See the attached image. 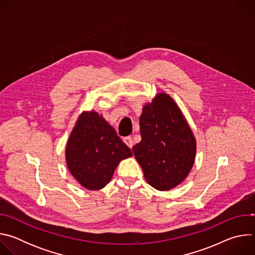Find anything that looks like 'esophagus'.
I'll use <instances>...</instances> for the list:
<instances>
[{
  "label": "esophagus",
  "mask_w": 255,
  "mask_h": 255,
  "mask_svg": "<svg viewBox=\"0 0 255 255\" xmlns=\"http://www.w3.org/2000/svg\"><path fill=\"white\" fill-rule=\"evenodd\" d=\"M123 141L125 142V144L127 145V146H128L129 148H132V146H133V140H132V137H130V136L124 137V138H123Z\"/></svg>",
  "instance_id": "obj_1"
}]
</instances>
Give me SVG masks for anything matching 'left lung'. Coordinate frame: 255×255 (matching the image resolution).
Listing matches in <instances>:
<instances>
[{"label": "left lung", "instance_id": "8db88e82", "mask_svg": "<svg viewBox=\"0 0 255 255\" xmlns=\"http://www.w3.org/2000/svg\"><path fill=\"white\" fill-rule=\"evenodd\" d=\"M141 141L133 153L147 183L158 191H168L191 171L196 156V140L173 100L158 94L143 107L139 119Z\"/></svg>", "mask_w": 255, "mask_h": 255}]
</instances>
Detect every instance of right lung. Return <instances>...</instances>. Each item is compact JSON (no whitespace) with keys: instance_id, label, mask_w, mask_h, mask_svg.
I'll return each instance as SVG.
<instances>
[{"instance_id":"right-lung-1","label":"right lung","mask_w":255,"mask_h":255,"mask_svg":"<svg viewBox=\"0 0 255 255\" xmlns=\"http://www.w3.org/2000/svg\"><path fill=\"white\" fill-rule=\"evenodd\" d=\"M131 155V149L116 131L94 111L80 116L65 149L70 173L92 191L103 189L118 163Z\"/></svg>"}]
</instances>
